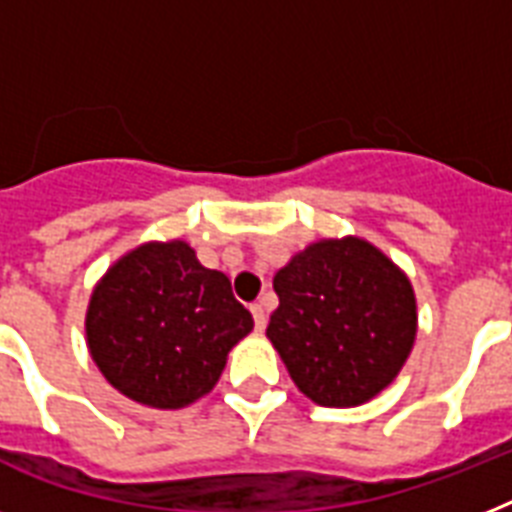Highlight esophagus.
<instances>
[{"label": "esophagus", "mask_w": 512, "mask_h": 512, "mask_svg": "<svg viewBox=\"0 0 512 512\" xmlns=\"http://www.w3.org/2000/svg\"><path fill=\"white\" fill-rule=\"evenodd\" d=\"M249 311H252V316H255L257 332H263L265 324H268V313H265V305L263 303H252V308H249Z\"/></svg>", "instance_id": "34e87169"}]
</instances>
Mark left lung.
I'll return each instance as SVG.
<instances>
[{"mask_svg":"<svg viewBox=\"0 0 512 512\" xmlns=\"http://www.w3.org/2000/svg\"><path fill=\"white\" fill-rule=\"evenodd\" d=\"M273 289L279 308L265 335L316 404H366L396 380L412 353L414 289L369 241H316L273 276Z\"/></svg>","mask_w":512,"mask_h":512,"instance_id":"1","label":"left lung"}]
</instances>
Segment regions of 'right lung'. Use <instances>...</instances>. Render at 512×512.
Masks as SVG:
<instances>
[{
    "mask_svg": "<svg viewBox=\"0 0 512 512\" xmlns=\"http://www.w3.org/2000/svg\"><path fill=\"white\" fill-rule=\"evenodd\" d=\"M255 327L231 281L185 241H148L92 289L87 345L111 385L138 404L183 409L215 388L228 350Z\"/></svg>",
    "mask_w": 512,
    "mask_h": 512,
    "instance_id": "add662e5",
    "label": "right lung"
}]
</instances>
